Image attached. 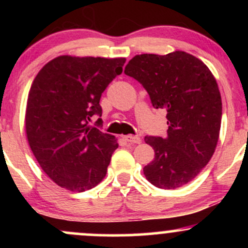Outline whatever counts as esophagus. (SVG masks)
<instances>
[{"label": "esophagus", "mask_w": 248, "mask_h": 248, "mask_svg": "<svg viewBox=\"0 0 248 248\" xmlns=\"http://www.w3.org/2000/svg\"><path fill=\"white\" fill-rule=\"evenodd\" d=\"M124 139L128 142V143H141V139L139 138V136L126 135V136H124Z\"/></svg>", "instance_id": "esophagus-1"}]
</instances>
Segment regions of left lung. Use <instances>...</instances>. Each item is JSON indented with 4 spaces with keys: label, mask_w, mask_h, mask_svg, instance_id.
I'll return each instance as SVG.
<instances>
[{
    "label": "left lung",
    "mask_w": 248,
    "mask_h": 248,
    "mask_svg": "<svg viewBox=\"0 0 248 248\" xmlns=\"http://www.w3.org/2000/svg\"><path fill=\"white\" fill-rule=\"evenodd\" d=\"M150 96L154 108L167 109L168 135L146 136L155 158L143 168L161 189L191 182L211 160L221 124V96L209 67L184 51L138 55L124 67Z\"/></svg>",
    "instance_id": "obj_1"
}]
</instances>
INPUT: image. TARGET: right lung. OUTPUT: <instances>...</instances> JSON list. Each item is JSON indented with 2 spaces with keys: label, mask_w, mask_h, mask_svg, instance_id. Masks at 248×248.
<instances>
[{
  "label": "right lung",
  "mask_w": 248,
  "mask_h": 248,
  "mask_svg": "<svg viewBox=\"0 0 248 248\" xmlns=\"http://www.w3.org/2000/svg\"><path fill=\"white\" fill-rule=\"evenodd\" d=\"M124 62L126 58L59 56L33 79L25 112L28 142L43 171L59 186L82 192L106 176L119 144L115 136L88 122L101 116L102 92L121 75Z\"/></svg>",
  "instance_id": "1"
}]
</instances>
